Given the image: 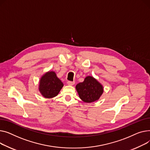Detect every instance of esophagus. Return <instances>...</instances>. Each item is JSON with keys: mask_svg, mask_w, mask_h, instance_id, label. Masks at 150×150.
I'll list each match as a JSON object with an SVG mask.
<instances>
[{"mask_svg": "<svg viewBox=\"0 0 150 150\" xmlns=\"http://www.w3.org/2000/svg\"><path fill=\"white\" fill-rule=\"evenodd\" d=\"M74 82H73V81H68L67 82V84L68 85H73L74 84Z\"/></svg>", "mask_w": 150, "mask_h": 150, "instance_id": "obj_1", "label": "esophagus"}]
</instances>
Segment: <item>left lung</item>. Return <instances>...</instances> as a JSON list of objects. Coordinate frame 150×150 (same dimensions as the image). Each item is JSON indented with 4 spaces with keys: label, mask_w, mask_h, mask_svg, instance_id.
<instances>
[{
    "label": "left lung",
    "mask_w": 150,
    "mask_h": 150,
    "mask_svg": "<svg viewBox=\"0 0 150 150\" xmlns=\"http://www.w3.org/2000/svg\"><path fill=\"white\" fill-rule=\"evenodd\" d=\"M76 88L80 98L90 103L98 100L103 93V86L91 76H87L83 82L78 83Z\"/></svg>",
    "instance_id": "8db88e82"
}]
</instances>
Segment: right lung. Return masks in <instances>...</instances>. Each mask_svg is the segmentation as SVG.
I'll list each match as a JSON object with an SVG mask.
<instances>
[{
    "instance_id": "1",
    "label": "right lung",
    "mask_w": 150,
    "mask_h": 150,
    "mask_svg": "<svg viewBox=\"0 0 150 150\" xmlns=\"http://www.w3.org/2000/svg\"><path fill=\"white\" fill-rule=\"evenodd\" d=\"M64 84L53 71H49L44 74L40 81L39 91L46 98H52L56 96Z\"/></svg>"
}]
</instances>
